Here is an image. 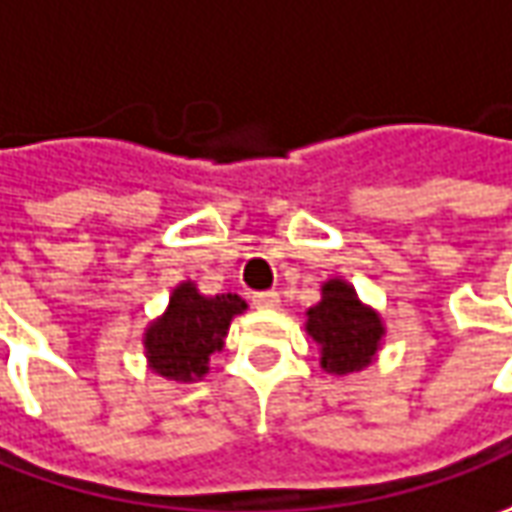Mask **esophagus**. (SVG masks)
I'll return each mask as SVG.
<instances>
[{
    "label": "esophagus",
    "mask_w": 512,
    "mask_h": 512,
    "mask_svg": "<svg viewBox=\"0 0 512 512\" xmlns=\"http://www.w3.org/2000/svg\"><path fill=\"white\" fill-rule=\"evenodd\" d=\"M252 306L255 309H277L280 306V294L277 291H257V294H252Z\"/></svg>",
    "instance_id": "obj_1"
}]
</instances>
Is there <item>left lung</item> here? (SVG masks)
<instances>
[{
  "instance_id": "1",
  "label": "left lung",
  "mask_w": 512,
  "mask_h": 512,
  "mask_svg": "<svg viewBox=\"0 0 512 512\" xmlns=\"http://www.w3.org/2000/svg\"><path fill=\"white\" fill-rule=\"evenodd\" d=\"M306 331L323 348L320 365L337 377L362 371L374 360L385 334L377 311L362 306L345 280H328L323 286V300L309 309Z\"/></svg>"
}]
</instances>
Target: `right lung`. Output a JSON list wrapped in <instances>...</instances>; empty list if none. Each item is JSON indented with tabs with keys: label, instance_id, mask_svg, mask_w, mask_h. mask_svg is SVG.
Here are the masks:
<instances>
[{
	"label": "right lung",
	"instance_id": "obj_1",
	"mask_svg": "<svg viewBox=\"0 0 512 512\" xmlns=\"http://www.w3.org/2000/svg\"><path fill=\"white\" fill-rule=\"evenodd\" d=\"M246 303L238 294L203 297L195 283H181L169 297V309L147 328L144 348L150 368L175 382H195L209 371V357L223 348V337Z\"/></svg>",
	"mask_w": 512,
	"mask_h": 512
}]
</instances>
